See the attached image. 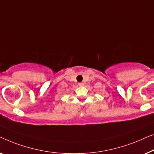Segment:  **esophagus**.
I'll return each mask as SVG.
<instances>
[{
	"instance_id": "esophagus-1",
	"label": "esophagus",
	"mask_w": 154,
	"mask_h": 154,
	"mask_svg": "<svg viewBox=\"0 0 154 154\" xmlns=\"http://www.w3.org/2000/svg\"><path fill=\"white\" fill-rule=\"evenodd\" d=\"M78 84H79V86H84V84L83 83V82H80V83H79Z\"/></svg>"
}]
</instances>
